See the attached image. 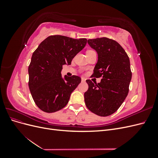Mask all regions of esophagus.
<instances>
[{
  "label": "esophagus",
  "mask_w": 158,
  "mask_h": 158,
  "mask_svg": "<svg viewBox=\"0 0 158 158\" xmlns=\"http://www.w3.org/2000/svg\"><path fill=\"white\" fill-rule=\"evenodd\" d=\"M85 80H86V79H85V78H84V77H82V78H81V80H82V82H85Z\"/></svg>",
  "instance_id": "34e87169"
}]
</instances>
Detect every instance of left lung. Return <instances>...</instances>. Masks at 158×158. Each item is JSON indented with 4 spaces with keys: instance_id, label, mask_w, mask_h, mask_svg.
<instances>
[{
    "instance_id": "1",
    "label": "left lung",
    "mask_w": 158,
    "mask_h": 158,
    "mask_svg": "<svg viewBox=\"0 0 158 158\" xmlns=\"http://www.w3.org/2000/svg\"><path fill=\"white\" fill-rule=\"evenodd\" d=\"M88 44L98 55L92 76L102 79L98 84L86 80L88 89L84 93L85 103L92 113L107 117L115 112L127 96L132 78L130 60L114 40L101 37L88 40Z\"/></svg>"
}]
</instances>
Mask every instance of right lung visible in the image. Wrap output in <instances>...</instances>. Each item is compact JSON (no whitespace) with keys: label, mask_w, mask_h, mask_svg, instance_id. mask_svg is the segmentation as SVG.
I'll return each instance as SVG.
<instances>
[{"label":"right lung","mask_w":158,"mask_h":158,"mask_svg":"<svg viewBox=\"0 0 158 158\" xmlns=\"http://www.w3.org/2000/svg\"><path fill=\"white\" fill-rule=\"evenodd\" d=\"M87 40L51 35L33 52L28 67L29 88L37 106L43 111L54 113L67 105L72 92L81 82L73 75L64 78L61 70L86 45Z\"/></svg>","instance_id":"add662e5"}]
</instances>
